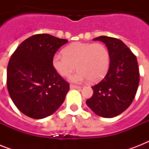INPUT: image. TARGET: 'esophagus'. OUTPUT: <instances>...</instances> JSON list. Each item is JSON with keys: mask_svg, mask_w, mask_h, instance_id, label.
<instances>
[{"mask_svg": "<svg viewBox=\"0 0 149 149\" xmlns=\"http://www.w3.org/2000/svg\"><path fill=\"white\" fill-rule=\"evenodd\" d=\"M70 88L71 89H80L81 86H77V85H74V84H70Z\"/></svg>", "mask_w": 149, "mask_h": 149, "instance_id": "34e87169", "label": "esophagus"}]
</instances>
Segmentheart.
Segmentation results:
<instances>
[{"label":"heart","instance_id":"b5f03b06","mask_svg":"<svg viewBox=\"0 0 149 149\" xmlns=\"http://www.w3.org/2000/svg\"><path fill=\"white\" fill-rule=\"evenodd\" d=\"M63 52L53 56L52 65L62 77H68L76 68H79L70 76L72 82L79 83L88 79L99 81L109 70L110 53L102 43L73 42L64 48Z\"/></svg>","mask_w":149,"mask_h":149}]
</instances>
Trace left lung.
Returning a JSON list of instances; mask_svg holds the SVG:
<instances>
[{
  "label": "left lung",
  "mask_w": 149,
  "mask_h": 149,
  "mask_svg": "<svg viewBox=\"0 0 149 149\" xmlns=\"http://www.w3.org/2000/svg\"><path fill=\"white\" fill-rule=\"evenodd\" d=\"M110 53V66L104 78L92 88L93 94L86 104L97 115L113 118L132 104L139 84V70L136 56L118 38L100 36Z\"/></svg>",
  "instance_id": "8db88e82"
}]
</instances>
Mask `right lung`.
I'll list each match as a JSON object with an SVG mask.
<instances>
[{
    "label": "right lung",
    "instance_id": "1",
    "mask_svg": "<svg viewBox=\"0 0 149 149\" xmlns=\"http://www.w3.org/2000/svg\"><path fill=\"white\" fill-rule=\"evenodd\" d=\"M67 42L38 34L22 42L10 56L7 69L8 93L17 109L29 118H46L64 101L70 84L55 70L52 58Z\"/></svg>",
    "mask_w": 149,
    "mask_h": 149
}]
</instances>
